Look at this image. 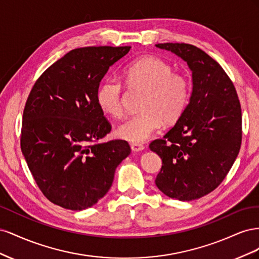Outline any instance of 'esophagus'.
<instances>
[{"label": "esophagus", "mask_w": 259, "mask_h": 259, "mask_svg": "<svg viewBox=\"0 0 259 259\" xmlns=\"http://www.w3.org/2000/svg\"><path fill=\"white\" fill-rule=\"evenodd\" d=\"M131 149L134 152H139V151H143L145 149V146L142 145V144H131Z\"/></svg>", "instance_id": "1"}]
</instances>
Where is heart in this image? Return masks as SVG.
Returning <instances> with one entry per match:
<instances>
[{
  "label": "heart",
  "mask_w": 259,
  "mask_h": 259,
  "mask_svg": "<svg viewBox=\"0 0 259 259\" xmlns=\"http://www.w3.org/2000/svg\"><path fill=\"white\" fill-rule=\"evenodd\" d=\"M125 83L131 89L145 91L140 114L131 116L116 128V135L130 143H144L158 131L162 123L179 120L190 96V83L180 73H174L166 61L145 56L132 61L123 70ZM101 112L117 119L123 115V86L115 77H107L96 92Z\"/></svg>",
  "instance_id": "1"
}]
</instances>
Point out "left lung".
<instances>
[{
	"mask_svg": "<svg viewBox=\"0 0 259 259\" xmlns=\"http://www.w3.org/2000/svg\"><path fill=\"white\" fill-rule=\"evenodd\" d=\"M155 46L182 58L192 73L183 115L149 146L162 159L155 185L171 199L191 201L216 189L237 159L242 140L240 101L229 76L205 52L185 43Z\"/></svg>",
	"mask_w": 259,
	"mask_h": 259,
	"instance_id": "1",
	"label": "left lung"
}]
</instances>
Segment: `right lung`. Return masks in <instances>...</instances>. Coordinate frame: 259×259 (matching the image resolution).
Returning <instances> with one entry per match:
<instances>
[{
  "label": "right lung",
  "instance_id": "add662e5",
  "mask_svg": "<svg viewBox=\"0 0 259 259\" xmlns=\"http://www.w3.org/2000/svg\"><path fill=\"white\" fill-rule=\"evenodd\" d=\"M131 46L75 49L48 68L30 92L20 146L43 194L71 210L92 207L110 189L131 153L121 139L96 143L111 131L96 92L109 68Z\"/></svg>",
  "mask_w": 259,
  "mask_h": 259
}]
</instances>
